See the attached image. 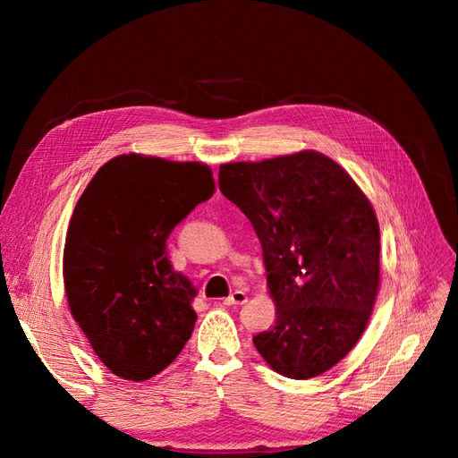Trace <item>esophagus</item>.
I'll return each mask as SVG.
<instances>
[{
	"label": "esophagus",
	"mask_w": 458,
	"mask_h": 458,
	"mask_svg": "<svg viewBox=\"0 0 458 458\" xmlns=\"http://www.w3.org/2000/svg\"><path fill=\"white\" fill-rule=\"evenodd\" d=\"M246 300H248L246 293H242V290H234L231 296L224 300V303L225 306H242V303H246Z\"/></svg>",
	"instance_id": "esophagus-1"
}]
</instances>
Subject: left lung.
I'll use <instances>...</instances> for the list:
<instances>
[{"instance_id": "left-lung-1", "label": "left lung", "mask_w": 458, "mask_h": 458, "mask_svg": "<svg viewBox=\"0 0 458 458\" xmlns=\"http://www.w3.org/2000/svg\"><path fill=\"white\" fill-rule=\"evenodd\" d=\"M219 191L250 219L276 321L254 336L269 367L306 380L352 352L380 281V229L353 179L315 150L219 165Z\"/></svg>"}]
</instances>
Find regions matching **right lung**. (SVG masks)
Here are the masks:
<instances>
[{"mask_svg": "<svg viewBox=\"0 0 458 458\" xmlns=\"http://www.w3.org/2000/svg\"><path fill=\"white\" fill-rule=\"evenodd\" d=\"M214 195L199 162L122 155L101 165L68 225V306L97 357L141 382L182 353L195 328L197 288L174 269L165 241Z\"/></svg>", "mask_w": 458, "mask_h": 458, "instance_id": "add662e5", "label": "right lung"}]
</instances>
